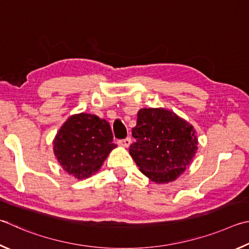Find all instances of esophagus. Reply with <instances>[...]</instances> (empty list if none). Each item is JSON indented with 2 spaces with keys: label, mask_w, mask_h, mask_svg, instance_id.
Masks as SVG:
<instances>
[{
  "label": "esophagus",
  "mask_w": 249,
  "mask_h": 249,
  "mask_svg": "<svg viewBox=\"0 0 249 249\" xmlns=\"http://www.w3.org/2000/svg\"><path fill=\"white\" fill-rule=\"evenodd\" d=\"M118 143H119V144L122 145V146L128 147L130 144H131V138L128 137V138H125V139H122V140L118 141Z\"/></svg>",
  "instance_id": "1"
}]
</instances>
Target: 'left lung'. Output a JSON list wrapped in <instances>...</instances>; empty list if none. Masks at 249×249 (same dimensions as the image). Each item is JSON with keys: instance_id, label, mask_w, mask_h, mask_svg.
I'll return each instance as SVG.
<instances>
[{"instance_id": "obj_1", "label": "left lung", "mask_w": 249, "mask_h": 249, "mask_svg": "<svg viewBox=\"0 0 249 249\" xmlns=\"http://www.w3.org/2000/svg\"><path fill=\"white\" fill-rule=\"evenodd\" d=\"M132 137L136 141L129 147L130 155L140 171L159 184L181 175L198 150L193 125L162 108L139 110Z\"/></svg>"}]
</instances>
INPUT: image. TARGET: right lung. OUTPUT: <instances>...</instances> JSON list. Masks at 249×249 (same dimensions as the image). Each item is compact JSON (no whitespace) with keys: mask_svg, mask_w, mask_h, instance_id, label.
I'll use <instances>...</instances> for the list:
<instances>
[{"mask_svg":"<svg viewBox=\"0 0 249 249\" xmlns=\"http://www.w3.org/2000/svg\"><path fill=\"white\" fill-rule=\"evenodd\" d=\"M108 122L90 113L69 118L56 133L53 151L64 171L77 179L98 171L108 154L117 146Z\"/></svg>","mask_w":249,"mask_h":249,"instance_id":"add662e5","label":"right lung"}]
</instances>
